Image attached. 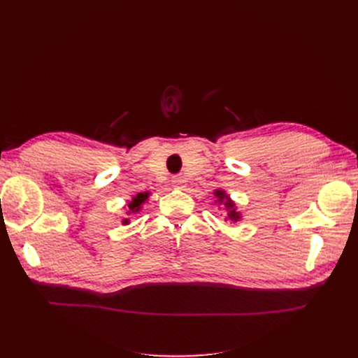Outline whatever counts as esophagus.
<instances>
[{
	"mask_svg": "<svg viewBox=\"0 0 358 358\" xmlns=\"http://www.w3.org/2000/svg\"><path fill=\"white\" fill-rule=\"evenodd\" d=\"M171 183H173V187H176V188H185L187 182L182 176H175V178H171Z\"/></svg>",
	"mask_w": 358,
	"mask_h": 358,
	"instance_id": "esophagus-1",
	"label": "esophagus"
}]
</instances>
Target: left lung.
Segmentation results:
<instances>
[{"instance_id":"1","label":"left lung","mask_w":358,"mask_h":358,"mask_svg":"<svg viewBox=\"0 0 358 358\" xmlns=\"http://www.w3.org/2000/svg\"><path fill=\"white\" fill-rule=\"evenodd\" d=\"M215 197L218 199L216 201H220V204H224V206H225V209L229 210V220H230V221L236 222V221H239V220H241V213H239V212H236L234 203L230 200V197H229V196H227L225 191H222V189H216V191H215Z\"/></svg>"}]
</instances>
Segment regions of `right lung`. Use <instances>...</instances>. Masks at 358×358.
I'll return each mask as SVG.
<instances>
[{"instance_id": "add662e5", "label": "right lung", "mask_w": 358, "mask_h": 358, "mask_svg": "<svg viewBox=\"0 0 358 358\" xmlns=\"http://www.w3.org/2000/svg\"><path fill=\"white\" fill-rule=\"evenodd\" d=\"M148 197H149V192H138L137 196L133 199V201L128 203V209H129L128 215L137 213L140 210V206H142L146 201ZM128 222H129L128 220H124V224H128Z\"/></svg>"}]
</instances>
